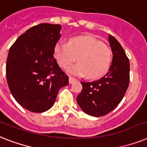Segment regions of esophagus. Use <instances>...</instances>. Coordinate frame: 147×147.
<instances>
[{
	"mask_svg": "<svg viewBox=\"0 0 147 147\" xmlns=\"http://www.w3.org/2000/svg\"><path fill=\"white\" fill-rule=\"evenodd\" d=\"M76 81V79L74 77H71V76H70L69 78V82L70 84H72V83H74Z\"/></svg>",
	"mask_w": 147,
	"mask_h": 147,
	"instance_id": "obj_1",
	"label": "esophagus"
}]
</instances>
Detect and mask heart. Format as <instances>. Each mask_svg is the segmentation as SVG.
Wrapping results in <instances>:
<instances>
[{
	"instance_id": "obj_1",
	"label": "heart",
	"mask_w": 147,
	"mask_h": 147,
	"mask_svg": "<svg viewBox=\"0 0 147 147\" xmlns=\"http://www.w3.org/2000/svg\"><path fill=\"white\" fill-rule=\"evenodd\" d=\"M54 56L61 67L67 68L76 60L78 63L67 69L74 76H85L96 78L104 74L112 60V51L107 45L90 35L72 38L69 45L58 43Z\"/></svg>"
}]
</instances>
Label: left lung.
I'll list each match as a JSON object with an SVG mask.
<instances>
[{"label":"left lung","instance_id":"left-lung-1","mask_svg":"<svg viewBox=\"0 0 147 147\" xmlns=\"http://www.w3.org/2000/svg\"><path fill=\"white\" fill-rule=\"evenodd\" d=\"M108 40L113 55L108 72L94 82H81L82 90L77 96L82 110L94 117L103 116L116 108L129 85V59L114 37L109 34Z\"/></svg>","mask_w":147,"mask_h":147}]
</instances>
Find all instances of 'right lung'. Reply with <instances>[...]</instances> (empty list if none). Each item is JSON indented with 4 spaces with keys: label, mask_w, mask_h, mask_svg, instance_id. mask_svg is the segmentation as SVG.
I'll return each mask as SVG.
<instances>
[{
    "label": "right lung",
    "mask_w": 147,
    "mask_h": 147,
    "mask_svg": "<svg viewBox=\"0 0 147 147\" xmlns=\"http://www.w3.org/2000/svg\"><path fill=\"white\" fill-rule=\"evenodd\" d=\"M61 26L41 23L20 35L11 46L6 76L16 102L27 110L43 113L51 109L69 77L53 57Z\"/></svg>",
    "instance_id": "1"
}]
</instances>
